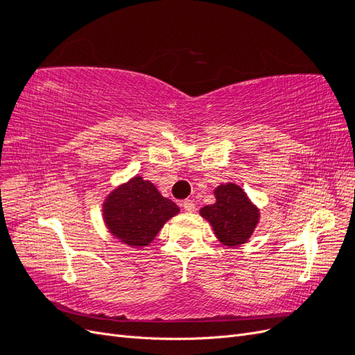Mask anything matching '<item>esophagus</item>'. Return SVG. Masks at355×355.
<instances>
[{"instance_id":"obj_1","label":"esophagus","mask_w":355,"mask_h":355,"mask_svg":"<svg viewBox=\"0 0 355 355\" xmlns=\"http://www.w3.org/2000/svg\"><path fill=\"white\" fill-rule=\"evenodd\" d=\"M182 206H184L185 211H188V213L196 211V204H194V201H192V200H185L184 204H182Z\"/></svg>"}]
</instances>
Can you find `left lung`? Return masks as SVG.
<instances>
[{
  "label": "left lung",
  "instance_id": "left-lung-1",
  "mask_svg": "<svg viewBox=\"0 0 355 355\" xmlns=\"http://www.w3.org/2000/svg\"><path fill=\"white\" fill-rule=\"evenodd\" d=\"M213 192L216 201L202 207L200 214L211 225L219 243L237 247L249 241L261 219L256 204L232 182L220 184Z\"/></svg>",
  "mask_w": 355,
  "mask_h": 355
}]
</instances>
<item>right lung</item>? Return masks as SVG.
<instances>
[{
	"label": "right lung",
	"mask_w": 355,
	"mask_h": 355,
	"mask_svg": "<svg viewBox=\"0 0 355 355\" xmlns=\"http://www.w3.org/2000/svg\"><path fill=\"white\" fill-rule=\"evenodd\" d=\"M179 211L173 201L141 176L118 185L102 206L103 222L112 237L137 249L151 244L164 223Z\"/></svg>",
	"instance_id": "right-lung-1"
}]
</instances>
